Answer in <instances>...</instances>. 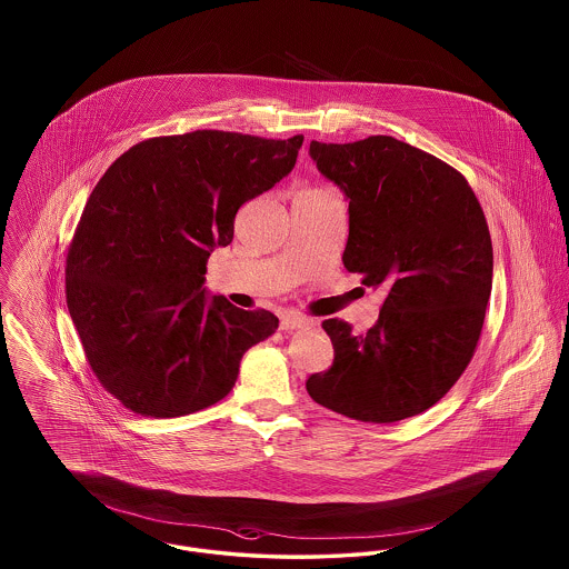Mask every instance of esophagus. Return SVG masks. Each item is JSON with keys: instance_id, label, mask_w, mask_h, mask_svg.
<instances>
[{"instance_id": "1", "label": "esophagus", "mask_w": 569, "mask_h": 569, "mask_svg": "<svg viewBox=\"0 0 569 569\" xmlns=\"http://www.w3.org/2000/svg\"><path fill=\"white\" fill-rule=\"evenodd\" d=\"M309 325H311L309 320L300 318L297 313H288V316L281 318V328H283V330H297V328H305V326Z\"/></svg>"}]
</instances>
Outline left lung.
<instances>
[{"instance_id":"1","label":"left lung","mask_w":569,"mask_h":569,"mask_svg":"<svg viewBox=\"0 0 569 569\" xmlns=\"http://www.w3.org/2000/svg\"><path fill=\"white\" fill-rule=\"evenodd\" d=\"M309 156L350 202L346 269L388 297L367 335L322 322L335 360L307 379V392L360 422L422 413L457 383L482 332L492 288L487 217L460 172L392 136L311 140Z\"/></svg>"}]
</instances>
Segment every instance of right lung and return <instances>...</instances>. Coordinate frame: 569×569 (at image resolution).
<instances>
[{"label": "right lung", "mask_w": 569, "mask_h": 569, "mask_svg": "<svg viewBox=\"0 0 569 569\" xmlns=\"http://www.w3.org/2000/svg\"><path fill=\"white\" fill-rule=\"evenodd\" d=\"M300 147V134L149 138L91 191L68 251L66 300L96 378L134 413L216 406L243 353L277 330L271 311L211 297L204 274L211 251L232 243L237 211L292 172Z\"/></svg>", "instance_id": "add662e5"}]
</instances>
